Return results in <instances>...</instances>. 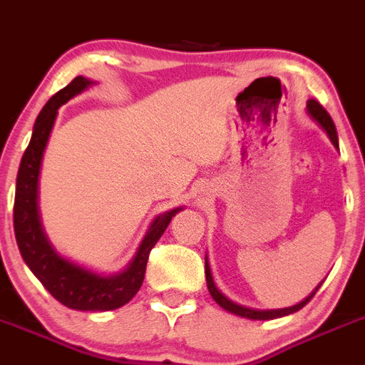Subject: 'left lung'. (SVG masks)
<instances>
[{
  "mask_svg": "<svg viewBox=\"0 0 365 365\" xmlns=\"http://www.w3.org/2000/svg\"><path fill=\"white\" fill-rule=\"evenodd\" d=\"M309 112L310 115H312L314 119H316L317 123L321 125V128L324 130V132L328 133V137H330V140L334 143L335 148H339V139H337V130H335V125L334 121H331L330 114H328L327 110L323 108V105L317 103L316 100H310L309 101ZM205 277H207V287H208V292H210L212 298L215 299V303H217L219 307H222L225 310H228V312L235 314V316H240V317H247V319H260V321H265V319H277V317H282V316H289V314L292 312H298L299 309H303V307L307 305V303L310 302V299L314 298V294L317 292V287L316 291L312 292V294L309 296L307 299H303L302 303H298V305L294 307H289V309H278V310H255V309H247V307H242V305H237V303H233L232 299L226 298L225 294H221V292L217 291V287H215L214 280H212V274H210V267H208V262L207 258H205Z\"/></svg>",
  "mask_w": 365,
  "mask_h": 365,
  "instance_id": "left-lung-1",
  "label": "left lung"
}]
</instances>
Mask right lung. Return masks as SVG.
I'll return each instance as SVG.
<instances>
[{"mask_svg": "<svg viewBox=\"0 0 365 365\" xmlns=\"http://www.w3.org/2000/svg\"><path fill=\"white\" fill-rule=\"evenodd\" d=\"M91 81L83 76H76L69 85L60 88L55 96L44 105L35 121L31 140L21 158L19 173L16 183V200H14V232L21 257L26 262L35 277L48 289L49 294L62 305L74 310L88 312H105L114 310L128 303L139 292L146 274V264L150 251L165 232L171 219L182 208L168 212L153 221L146 237L137 250L135 258L128 269L115 277H100L73 262L60 257L42 232L37 208V183L41 169L42 153L55 123L56 110L60 105L87 88Z\"/></svg>", "mask_w": 365, "mask_h": 365, "instance_id": "right-lung-1", "label": "right lung"}]
</instances>
